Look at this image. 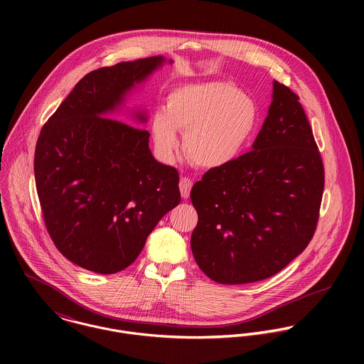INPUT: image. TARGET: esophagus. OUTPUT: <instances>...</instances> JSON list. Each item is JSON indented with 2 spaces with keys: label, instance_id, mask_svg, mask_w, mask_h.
Wrapping results in <instances>:
<instances>
[{
  "label": "esophagus",
  "instance_id": "1",
  "mask_svg": "<svg viewBox=\"0 0 364 364\" xmlns=\"http://www.w3.org/2000/svg\"><path fill=\"white\" fill-rule=\"evenodd\" d=\"M192 179L186 178V176H182L181 181H179V191H181V195L183 199H188L189 195H191V189H192Z\"/></svg>",
  "mask_w": 364,
  "mask_h": 364
}]
</instances>
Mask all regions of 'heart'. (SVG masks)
<instances>
[{"mask_svg": "<svg viewBox=\"0 0 364 364\" xmlns=\"http://www.w3.org/2000/svg\"><path fill=\"white\" fill-rule=\"evenodd\" d=\"M257 120V106L238 87L210 81L175 87L166 97L165 110L153 113L150 126L164 158L173 156L178 130H182L188 158L198 166L217 168L237 158Z\"/></svg>", "mask_w": 364, "mask_h": 364, "instance_id": "1", "label": "heart"}]
</instances>
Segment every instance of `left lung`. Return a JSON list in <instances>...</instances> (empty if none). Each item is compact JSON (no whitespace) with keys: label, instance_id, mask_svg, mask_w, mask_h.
Returning a JSON list of instances; mask_svg holds the SVG:
<instances>
[{"label":"left lung","instance_id":"obj_1","mask_svg":"<svg viewBox=\"0 0 364 364\" xmlns=\"http://www.w3.org/2000/svg\"><path fill=\"white\" fill-rule=\"evenodd\" d=\"M272 98L252 151L208 169L191 192L192 252L221 284L276 274L316 230L325 173L311 124L289 87L274 81Z\"/></svg>","mask_w":364,"mask_h":364}]
</instances>
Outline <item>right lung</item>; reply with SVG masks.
Returning <instances> with one entry per match:
<instances>
[{"label":"right lung","instance_id":"add662e5","mask_svg":"<svg viewBox=\"0 0 364 364\" xmlns=\"http://www.w3.org/2000/svg\"><path fill=\"white\" fill-rule=\"evenodd\" d=\"M164 61L154 55L88 73L41 130L33 168L43 220L55 248L87 270L126 269L181 202L179 173L153 156L150 133L105 117Z\"/></svg>","mask_w":364,"mask_h":364}]
</instances>
